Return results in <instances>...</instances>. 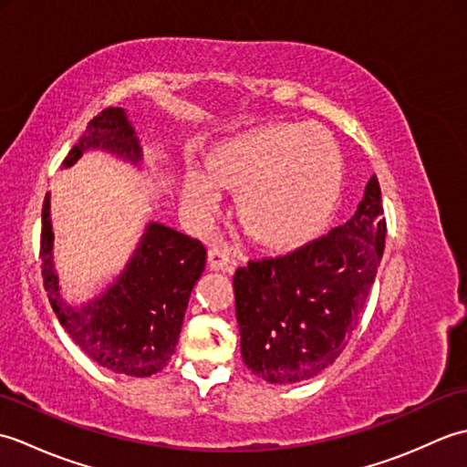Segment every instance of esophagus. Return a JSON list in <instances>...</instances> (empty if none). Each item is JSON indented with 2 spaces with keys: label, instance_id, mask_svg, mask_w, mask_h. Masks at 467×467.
I'll use <instances>...</instances> for the list:
<instances>
[{
  "label": "esophagus",
  "instance_id": "obj_1",
  "mask_svg": "<svg viewBox=\"0 0 467 467\" xmlns=\"http://www.w3.org/2000/svg\"><path fill=\"white\" fill-rule=\"evenodd\" d=\"M208 265H211V269L214 271L228 269V265H231V253H228L226 246H213V249L208 251Z\"/></svg>",
  "mask_w": 467,
  "mask_h": 467
}]
</instances>
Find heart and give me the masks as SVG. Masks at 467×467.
I'll return each mask as SVG.
<instances>
[{"label":"heart","mask_w":467,"mask_h":467,"mask_svg":"<svg viewBox=\"0 0 467 467\" xmlns=\"http://www.w3.org/2000/svg\"><path fill=\"white\" fill-rule=\"evenodd\" d=\"M343 154L317 124H269L218 144L204 171L182 178V204L196 216L213 211L218 188L236 191L234 213L251 239L271 251L313 241L339 204Z\"/></svg>","instance_id":"heart-1"}]
</instances>
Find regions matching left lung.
<instances>
[{
	"label": "left lung",
	"mask_w": 467,
	"mask_h": 467,
	"mask_svg": "<svg viewBox=\"0 0 467 467\" xmlns=\"http://www.w3.org/2000/svg\"><path fill=\"white\" fill-rule=\"evenodd\" d=\"M377 176L355 214L285 256L233 276L244 365L269 383H299L333 365L359 325L385 249Z\"/></svg>",
	"instance_id": "obj_1"
}]
</instances>
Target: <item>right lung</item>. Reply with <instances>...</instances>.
<instances>
[{
	"label": "right lung",
	"mask_w": 467,
	"mask_h": 467,
	"mask_svg": "<svg viewBox=\"0 0 467 467\" xmlns=\"http://www.w3.org/2000/svg\"><path fill=\"white\" fill-rule=\"evenodd\" d=\"M88 150L110 152L140 166L142 148L124 108H106L88 122L64 168ZM49 194L42 208V276L49 305L74 343L114 373L150 377L168 365L181 337L192 286L201 279L206 249L201 241L161 223H148L134 254L108 289L84 305L62 296L54 265Z\"/></svg>",
	"instance_id": "1"
}]
</instances>
